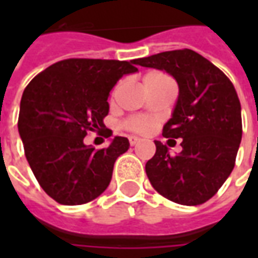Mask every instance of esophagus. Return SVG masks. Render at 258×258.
Wrapping results in <instances>:
<instances>
[{
    "label": "esophagus",
    "instance_id": "34e87169",
    "mask_svg": "<svg viewBox=\"0 0 258 258\" xmlns=\"http://www.w3.org/2000/svg\"><path fill=\"white\" fill-rule=\"evenodd\" d=\"M128 141H130V145L134 146V145H137L138 142H140V138H137V137H130Z\"/></svg>",
    "mask_w": 258,
    "mask_h": 258
}]
</instances>
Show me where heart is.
<instances>
[{"instance_id":"b5f03b06","label":"heart","mask_w":258,"mask_h":258,"mask_svg":"<svg viewBox=\"0 0 258 258\" xmlns=\"http://www.w3.org/2000/svg\"><path fill=\"white\" fill-rule=\"evenodd\" d=\"M167 77L166 74L162 73H151L145 76V83H149V81H156V80L164 79ZM125 128H128L130 131L133 133H138V134H145V133H149L153 125H155V121L149 117H144V116H134V117L128 118L125 121Z\"/></svg>"}]
</instances>
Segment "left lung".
Returning a JSON list of instances; mask_svg holds the SVG:
<instances>
[{"mask_svg": "<svg viewBox=\"0 0 258 258\" xmlns=\"http://www.w3.org/2000/svg\"><path fill=\"white\" fill-rule=\"evenodd\" d=\"M134 63L167 72L179 88L163 137L181 138L182 152L171 156L167 145L155 141L156 153L146 163V175L166 199L202 205L218 192L235 167L242 140L235 87L210 60L186 48L134 59Z\"/></svg>", "mask_w": 258, "mask_h": 258, "instance_id": "1", "label": "left lung"}]
</instances>
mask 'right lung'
Here are the masks:
<instances>
[{
  "mask_svg": "<svg viewBox=\"0 0 258 258\" xmlns=\"http://www.w3.org/2000/svg\"><path fill=\"white\" fill-rule=\"evenodd\" d=\"M134 60L72 58L51 64L26 87L18 120L25 155L48 196L60 205H84L98 198L112 179L113 166L128 151L124 137L95 149L84 144L90 131L105 138L112 131L103 118L107 96Z\"/></svg>",
  "mask_w": 258,
  "mask_h": 258,
  "instance_id": "right-lung-1",
  "label": "right lung"
}]
</instances>
